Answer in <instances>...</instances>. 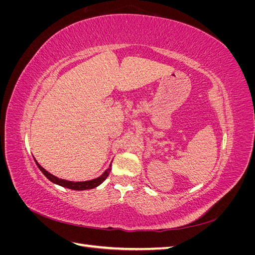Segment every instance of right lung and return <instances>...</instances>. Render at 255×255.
Returning a JSON list of instances; mask_svg holds the SVG:
<instances>
[{
  "label": "right lung",
  "mask_w": 255,
  "mask_h": 255,
  "mask_svg": "<svg viewBox=\"0 0 255 255\" xmlns=\"http://www.w3.org/2000/svg\"><path fill=\"white\" fill-rule=\"evenodd\" d=\"M36 164L38 166V168L40 169V171L48 177V179L53 182L54 184H57V185H60V186L63 187H66V188H69V189H73V190H85V189H92L95 188L97 186H99L100 184H102L105 180L106 177L109 176L111 170H112V164L110 165V167L106 169V170L104 171V173L101 175L97 177V179H94V180H90V181H84V182H72V181H67V180H61V179H58L57 176L51 174L50 172H48L45 169H43L39 164L37 163Z\"/></svg>",
  "instance_id": "obj_1"
}]
</instances>
